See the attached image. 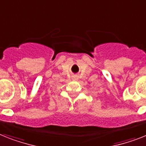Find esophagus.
Listing matches in <instances>:
<instances>
[{"label":"esophagus","instance_id":"obj_1","mask_svg":"<svg viewBox=\"0 0 146 146\" xmlns=\"http://www.w3.org/2000/svg\"><path fill=\"white\" fill-rule=\"evenodd\" d=\"M74 80H78V76H74Z\"/></svg>","mask_w":146,"mask_h":146}]
</instances>
